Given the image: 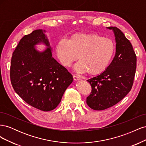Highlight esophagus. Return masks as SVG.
Segmentation results:
<instances>
[{"mask_svg":"<svg viewBox=\"0 0 146 146\" xmlns=\"http://www.w3.org/2000/svg\"><path fill=\"white\" fill-rule=\"evenodd\" d=\"M73 78H74V80L75 81H78V80H81V78L79 77L78 76H73Z\"/></svg>","mask_w":146,"mask_h":146,"instance_id":"esophagus-1","label":"esophagus"}]
</instances>
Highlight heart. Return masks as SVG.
<instances>
[{"mask_svg":"<svg viewBox=\"0 0 146 146\" xmlns=\"http://www.w3.org/2000/svg\"><path fill=\"white\" fill-rule=\"evenodd\" d=\"M115 45L111 39L90 33L72 35L68 41L61 39L56 43L55 54L60 64L68 68L77 59L75 70L95 76L107 69L111 61Z\"/></svg>","mask_w":146,"mask_h":146,"instance_id":"1","label":"heart"}]
</instances>
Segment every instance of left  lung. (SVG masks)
Segmentation results:
<instances>
[{
  "mask_svg": "<svg viewBox=\"0 0 146 146\" xmlns=\"http://www.w3.org/2000/svg\"><path fill=\"white\" fill-rule=\"evenodd\" d=\"M107 29L114 33L116 54L103 72L87 80L92 91L86 103L94 110L108 108L124 98L131 89L136 68V56L130 41L117 27Z\"/></svg>",
  "mask_w": 146,
  "mask_h": 146,
  "instance_id": "left-lung-1",
  "label": "left lung"
}]
</instances>
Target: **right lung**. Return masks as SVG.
<instances>
[{"label": "right lung", "instance_id": "1", "mask_svg": "<svg viewBox=\"0 0 146 146\" xmlns=\"http://www.w3.org/2000/svg\"><path fill=\"white\" fill-rule=\"evenodd\" d=\"M46 32L35 30L21 39L13 53L10 79L14 90L26 103L48 111L60 104L73 77L52 56ZM39 44L46 48L38 50Z\"/></svg>", "mask_w": 146, "mask_h": 146}]
</instances>
